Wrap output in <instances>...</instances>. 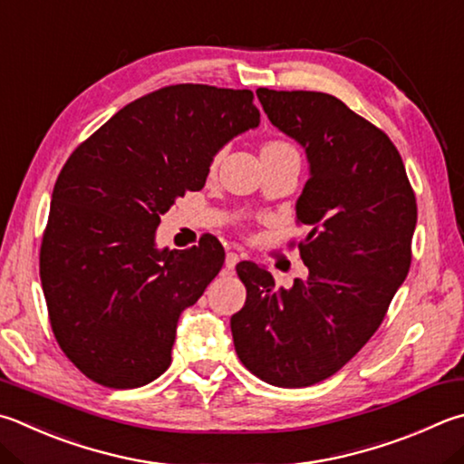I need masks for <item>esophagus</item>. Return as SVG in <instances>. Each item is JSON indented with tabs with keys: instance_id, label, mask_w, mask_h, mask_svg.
Here are the masks:
<instances>
[{
	"instance_id": "34e87169",
	"label": "esophagus",
	"mask_w": 464,
	"mask_h": 464,
	"mask_svg": "<svg viewBox=\"0 0 464 464\" xmlns=\"http://www.w3.org/2000/svg\"><path fill=\"white\" fill-rule=\"evenodd\" d=\"M241 257H243V256L235 254V251H229V254L225 256V267H227V269H233L235 266H237V261H239Z\"/></svg>"
}]
</instances>
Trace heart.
Masks as SVG:
<instances>
[{
  "mask_svg": "<svg viewBox=\"0 0 464 464\" xmlns=\"http://www.w3.org/2000/svg\"><path fill=\"white\" fill-rule=\"evenodd\" d=\"M261 154H294V156H298V150L285 140H267L266 144L261 146ZM223 156H225L223 146L213 150V154H210V158H208V170L210 172L217 170L218 164H221Z\"/></svg>",
  "mask_w": 464,
  "mask_h": 464,
  "instance_id": "heart-1",
  "label": "heart"
}]
</instances>
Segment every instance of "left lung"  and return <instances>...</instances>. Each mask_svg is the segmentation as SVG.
I'll return each mask as SVG.
<instances>
[{
	"label": "left lung",
	"instance_id": "1",
	"mask_svg": "<svg viewBox=\"0 0 464 464\" xmlns=\"http://www.w3.org/2000/svg\"><path fill=\"white\" fill-rule=\"evenodd\" d=\"M269 121L306 148L310 179L296 205L308 227V267L290 290L254 261H239L246 306L231 316L235 351L261 382L308 387L334 375L383 323L406 280L416 195L383 130L318 91L257 89Z\"/></svg>",
	"mask_w": 464,
	"mask_h": 464
}]
</instances>
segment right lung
I'll return each mask as SVG.
<instances>
[{"instance_id": "right-lung-1", "label": "right lung", "mask_w": 464, "mask_h": 464, "mask_svg": "<svg viewBox=\"0 0 464 464\" xmlns=\"http://www.w3.org/2000/svg\"><path fill=\"white\" fill-rule=\"evenodd\" d=\"M257 123L249 89L180 82L131 101L64 162L40 280L58 347L91 382L130 390L170 367L179 316L221 272L225 249L207 233L158 251L160 215L205 187L213 150Z\"/></svg>"}]
</instances>
